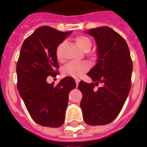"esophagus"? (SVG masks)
<instances>
[{
    "instance_id": "esophagus-1",
    "label": "esophagus",
    "mask_w": 147,
    "mask_h": 147,
    "mask_svg": "<svg viewBox=\"0 0 147 147\" xmlns=\"http://www.w3.org/2000/svg\"><path fill=\"white\" fill-rule=\"evenodd\" d=\"M75 83H76V86L77 87L78 86V84H79V80H78V79H75Z\"/></svg>"
}]
</instances>
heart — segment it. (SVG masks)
I'll return each instance as SVG.
<instances>
[{
    "label": "heart",
    "mask_w": 147,
    "mask_h": 147,
    "mask_svg": "<svg viewBox=\"0 0 147 147\" xmlns=\"http://www.w3.org/2000/svg\"><path fill=\"white\" fill-rule=\"evenodd\" d=\"M75 43L78 47L83 51L86 50L89 51L92 47V42L89 38L85 36H79L75 38ZM58 59H61L60 55L57 53ZM89 69V64L88 62L82 61H70L66 64L63 68V73L67 76H71L73 78H79L84 72H86Z\"/></svg>",
    "instance_id": "heart-1"
}]
</instances>
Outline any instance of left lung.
I'll use <instances>...</instances> for the list:
<instances>
[{
    "label": "left lung",
    "instance_id": "obj_1",
    "mask_svg": "<svg viewBox=\"0 0 147 147\" xmlns=\"http://www.w3.org/2000/svg\"><path fill=\"white\" fill-rule=\"evenodd\" d=\"M85 33L94 38L97 60L87 73L93 83L81 80L78 85L83 119L93 126L108 125L117 117L129 94L133 72L130 53L125 39L108 26ZM99 83L103 86L95 90Z\"/></svg>",
    "mask_w": 147,
    "mask_h": 147
}]
</instances>
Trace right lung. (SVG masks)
Returning a JSON list of instances; mask_svg holds the SVG:
<instances>
[{
  "label": "right lung",
  "mask_w": 147,
  "mask_h": 147,
  "mask_svg": "<svg viewBox=\"0 0 147 147\" xmlns=\"http://www.w3.org/2000/svg\"><path fill=\"white\" fill-rule=\"evenodd\" d=\"M72 32L41 26L21 47L16 69L18 92L34 121L43 127H59L64 124L69 94L76 88L70 77L61 79L57 86L47 82V77L58 74V46Z\"/></svg>",
  "instance_id": "add662e5"
}]
</instances>
